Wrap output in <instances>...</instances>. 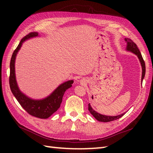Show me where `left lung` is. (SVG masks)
I'll use <instances>...</instances> for the list:
<instances>
[{
	"label": "left lung",
	"instance_id": "obj_1",
	"mask_svg": "<svg viewBox=\"0 0 153 153\" xmlns=\"http://www.w3.org/2000/svg\"><path fill=\"white\" fill-rule=\"evenodd\" d=\"M125 41L127 42V50L129 51L132 52L133 53L137 55V57L139 58V61H140L141 66H142V77H141V81H143V79L145 75V61L143 60V58L142 57V55L139 51V48L134 41H133L130 39L128 38H126ZM88 109L89 110L90 113L95 117V118L98 120V121L100 122H111V121H114V120H116L119 118H121L122 116H123L124 115V114H122L118 115V116H105V115H102L100 114L97 113V112H95V110H93V108H91V105H88Z\"/></svg>",
	"mask_w": 153,
	"mask_h": 153
}]
</instances>
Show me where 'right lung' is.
<instances>
[{"label": "right lung", "mask_w": 153, "mask_h": 153, "mask_svg": "<svg viewBox=\"0 0 153 153\" xmlns=\"http://www.w3.org/2000/svg\"><path fill=\"white\" fill-rule=\"evenodd\" d=\"M38 35L37 32H31L26 35L19 42L18 46L16 47L10 60V76H9V84L10 87L11 91L14 95L16 99H17L18 102L20 104L25 111L29 114L37 117L39 118L46 119L50 117L54 112L60 108V104L62 101V97L65 91L70 87H71V84L74 83L73 80L68 81L57 87L54 91L48 96L47 98L43 100H33L25 96L19 91L17 85L16 80L15 76V68L14 63L16 56L17 54L19 48H21L22 43L26 40L31 37H36Z\"/></svg>", "instance_id": "add662e5"}]
</instances>
